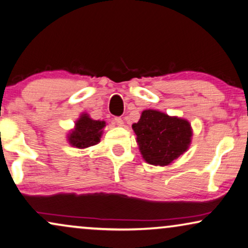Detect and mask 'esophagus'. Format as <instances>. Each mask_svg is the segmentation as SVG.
Returning <instances> with one entry per match:
<instances>
[{
  "label": "esophagus",
  "instance_id": "34e87169",
  "mask_svg": "<svg viewBox=\"0 0 248 248\" xmlns=\"http://www.w3.org/2000/svg\"><path fill=\"white\" fill-rule=\"evenodd\" d=\"M114 121H115V124H118V126H122V124H124V120H122L120 117H115Z\"/></svg>",
  "mask_w": 248,
  "mask_h": 248
}]
</instances>
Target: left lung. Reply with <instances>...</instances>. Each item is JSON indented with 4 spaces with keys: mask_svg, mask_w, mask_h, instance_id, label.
Segmentation results:
<instances>
[{
    "mask_svg": "<svg viewBox=\"0 0 248 248\" xmlns=\"http://www.w3.org/2000/svg\"><path fill=\"white\" fill-rule=\"evenodd\" d=\"M140 153L147 163L168 166L187 151L191 140L189 122L156 110H145L133 124Z\"/></svg>",
    "mask_w": 248,
    "mask_h": 248,
    "instance_id": "1",
    "label": "left lung"
}]
</instances>
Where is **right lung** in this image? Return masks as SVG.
Wrapping results in <instances>:
<instances>
[{"label":"right lung","instance_id":"obj_1","mask_svg":"<svg viewBox=\"0 0 248 248\" xmlns=\"http://www.w3.org/2000/svg\"><path fill=\"white\" fill-rule=\"evenodd\" d=\"M104 121L93 120L87 114H82L76 122V129L69 135V143L78 148H86L96 145L102 136Z\"/></svg>","mask_w":248,"mask_h":248}]
</instances>
